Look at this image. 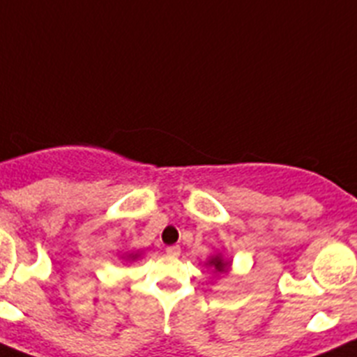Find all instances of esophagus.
<instances>
[{
	"instance_id": "obj_1",
	"label": "esophagus",
	"mask_w": 357,
	"mask_h": 357,
	"mask_svg": "<svg viewBox=\"0 0 357 357\" xmlns=\"http://www.w3.org/2000/svg\"><path fill=\"white\" fill-rule=\"evenodd\" d=\"M165 252H167V255H170V257H179V253H181V248H179V246H169Z\"/></svg>"
}]
</instances>
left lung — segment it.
<instances>
[{
  "label": "left lung",
  "instance_id": "left-lung-1",
  "mask_svg": "<svg viewBox=\"0 0 357 357\" xmlns=\"http://www.w3.org/2000/svg\"><path fill=\"white\" fill-rule=\"evenodd\" d=\"M206 266L212 268L213 275H217V277H221L222 275V277H225V275H228V271L231 269V260H226L225 257H222V253H215V255L208 257Z\"/></svg>",
  "mask_w": 357,
  "mask_h": 357
}]
</instances>
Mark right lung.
<instances>
[{"mask_svg":"<svg viewBox=\"0 0 357 357\" xmlns=\"http://www.w3.org/2000/svg\"><path fill=\"white\" fill-rule=\"evenodd\" d=\"M140 255H142V252H126L120 255V259L126 260V262H132V260H136Z\"/></svg>","mask_w":357,"mask_h":357,"instance_id":"add662e5","label":"right lung"}]
</instances>
